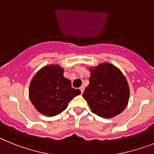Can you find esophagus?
I'll return each mask as SVG.
<instances>
[{
  "label": "esophagus",
  "instance_id": "obj_1",
  "mask_svg": "<svg viewBox=\"0 0 154 154\" xmlns=\"http://www.w3.org/2000/svg\"><path fill=\"white\" fill-rule=\"evenodd\" d=\"M80 90H81V94H83V93H84V91H85V87L81 86V88H80Z\"/></svg>",
  "mask_w": 154,
  "mask_h": 154
}]
</instances>
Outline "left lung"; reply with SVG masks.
Returning <instances> with one entry per match:
<instances>
[{"instance_id": "left-lung-1", "label": "left lung", "mask_w": 154, "mask_h": 154, "mask_svg": "<svg viewBox=\"0 0 154 154\" xmlns=\"http://www.w3.org/2000/svg\"><path fill=\"white\" fill-rule=\"evenodd\" d=\"M90 72V83L83 97L91 112L105 119L122 113L129 99V84L123 73L107 62L91 67Z\"/></svg>"}]
</instances>
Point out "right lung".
I'll return each instance as SVG.
<instances>
[{"instance_id":"obj_1","label":"right lung","mask_w":154,"mask_h":154,"mask_svg":"<svg viewBox=\"0 0 154 154\" xmlns=\"http://www.w3.org/2000/svg\"><path fill=\"white\" fill-rule=\"evenodd\" d=\"M64 69L58 64L43 66L32 77L29 98L38 112L45 116H57L81 91L71 88V81L64 77Z\"/></svg>"}]
</instances>
